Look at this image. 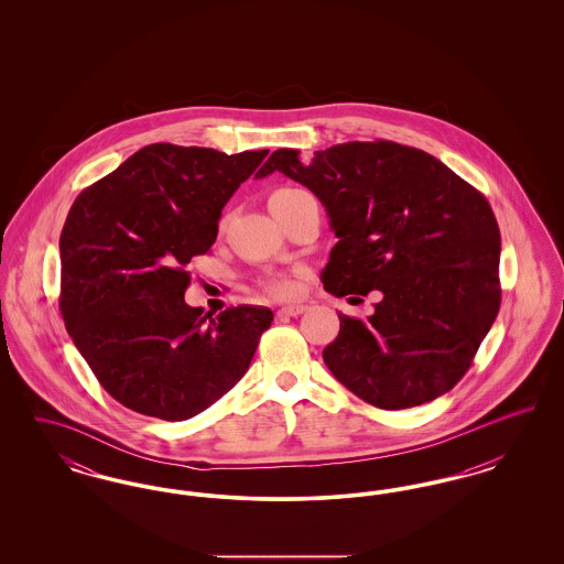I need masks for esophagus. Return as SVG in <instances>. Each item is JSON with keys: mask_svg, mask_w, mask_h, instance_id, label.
<instances>
[{"mask_svg": "<svg viewBox=\"0 0 564 564\" xmlns=\"http://www.w3.org/2000/svg\"><path fill=\"white\" fill-rule=\"evenodd\" d=\"M306 311V306L304 304H290V306H281L279 308V317H297V315H302Z\"/></svg>", "mask_w": 564, "mask_h": 564, "instance_id": "obj_1", "label": "esophagus"}]
</instances>
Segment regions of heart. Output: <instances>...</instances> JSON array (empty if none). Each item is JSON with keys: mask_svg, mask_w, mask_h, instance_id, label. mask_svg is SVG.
Listing matches in <instances>:
<instances>
[{"mask_svg": "<svg viewBox=\"0 0 564 564\" xmlns=\"http://www.w3.org/2000/svg\"><path fill=\"white\" fill-rule=\"evenodd\" d=\"M302 192H304V189H276V192L272 194V198H270V205H272L274 200L292 198V196H297V194H302ZM267 292H269L270 295H276V297H285V295H290L294 292V283H292V281H288V279H272V281L267 283Z\"/></svg>", "mask_w": 564, "mask_h": 564, "instance_id": "b5f03b06", "label": "heart"}]
</instances>
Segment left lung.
Masks as SVG:
<instances>
[{
    "instance_id": "left-lung-1",
    "label": "left lung",
    "mask_w": 564,
    "mask_h": 564,
    "mask_svg": "<svg viewBox=\"0 0 564 564\" xmlns=\"http://www.w3.org/2000/svg\"><path fill=\"white\" fill-rule=\"evenodd\" d=\"M274 171L329 215L338 242L323 288L382 294L366 322L338 315L340 332L323 349L329 372L382 410L451 391L501 304V235L488 200L444 162L395 141L338 143L311 161L283 148L256 177Z\"/></svg>"
}]
</instances>
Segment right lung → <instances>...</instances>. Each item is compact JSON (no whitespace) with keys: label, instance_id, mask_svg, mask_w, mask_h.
<instances>
[{"label":"right lung","instance_id":"obj_1","mask_svg":"<svg viewBox=\"0 0 564 564\" xmlns=\"http://www.w3.org/2000/svg\"><path fill=\"white\" fill-rule=\"evenodd\" d=\"M267 154L152 143L74 200L58 239V306L116 402L186 421L247 372L270 308H192L186 267L212 249L224 205Z\"/></svg>","mask_w":564,"mask_h":564}]
</instances>
